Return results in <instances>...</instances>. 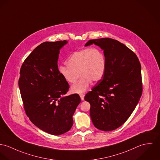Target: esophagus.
I'll return each instance as SVG.
<instances>
[{
  "mask_svg": "<svg viewBox=\"0 0 160 160\" xmlns=\"http://www.w3.org/2000/svg\"><path fill=\"white\" fill-rule=\"evenodd\" d=\"M80 98H81L82 101H83L84 100V98H85V95L83 94H80Z\"/></svg>",
  "mask_w": 160,
  "mask_h": 160,
  "instance_id": "esophagus-1",
  "label": "esophagus"
}]
</instances>
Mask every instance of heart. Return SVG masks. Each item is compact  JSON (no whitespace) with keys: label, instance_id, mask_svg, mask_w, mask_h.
<instances>
[{"label":"heart","instance_id":"obj_1","mask_svg":"<svg viewBox=\"0 0 160 160\" xmlns=\"http://www.w3.org/2000/svg\"><path fill=\"white\" fill-rule=\"evenodd\" d=\"M68 66L59 67V73L71 87L72 93L85 92L91 85L92 81L97 82L104 77L106 69V59L104 54L96 48H87L72 54L67 61Z\"/></svg>","mask_w":160,"mask_h":160}]
</instances>
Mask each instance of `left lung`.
Here are the masks:
<instances>
[{
	"label": "left lung",
	"mask_w": 160,
	"mask_h": 160,
	"mask_svg": "<svg viewBox=\"0 0 160 160\" xmlns=\"http://www.w3.org/2000/svg\"><path fill=\"white\" fill-rule=\"evenodd\" d=\"M94 44L106 59L105 74L88 92L90 116L98 129L110 131L121 126L138 105L142 92L141 66L136 54L120 42L109 38L89 40L85 47Z\"/></svg>",
	"instance_id": "8db88e82"
}]
</instances>
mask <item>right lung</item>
I'll list each match as a JSON object with an SVG mask.
<instances>
[{"mask_svg":"<svg viewBox=\"0 0 160 160\" xmlns=\"http://www.w3.org/2000/svg\"><path fill=\"white\" fill-rule=\"evenodd\" d=\"M68 43L45 42L37 47L24 61L18 81L30 120L41 130L56 136L71 129L73 115L81 102L77 94L65 96L69 86L59 73V51Z\"/></svg>","mask_w":160,"mask_h":160,"instance_id":"1","label":"right lung"}]
</instances>
